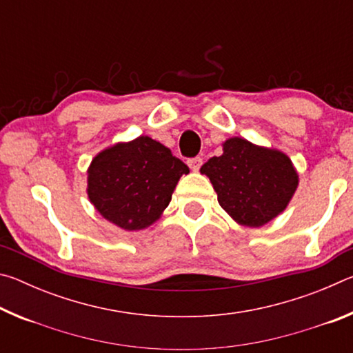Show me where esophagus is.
I'll return each mask as SVG.
<instances>
[{
    "mask_svg": "<svg viewBox=\"0 0 353 353\" xmlns=\"http://www.w3.org/2000/svg\"><path fill=\"white\" fill-rule=\"evenodd\" d=\"M187 163L190 166L191 171H199V168L202 166V159L201 157H193V159H188Z\"/></svg>",
    "mask_w": 353,
    "mask_h": 353,
    "instance_id": "obj_1",
    "label": "esophagus"
}]
</instances>
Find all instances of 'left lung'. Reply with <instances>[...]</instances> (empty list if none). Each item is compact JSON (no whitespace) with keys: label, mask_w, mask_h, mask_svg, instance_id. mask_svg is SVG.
<instances>
[{"label":"left lung","mask_w":353,"mask_h":353,"mask_svg":"<svg viewBox=\"0 0 353 353\" xmlns=\"http://www.w3.org/2000/svg\"><path fill=\"white\" fill-rule=\"evenodd\" d=\"M201 174L210 179L227 214L246 227H261L277 218L299 185L288 155L240 137L227 139L223 154L202 165Z\"/></svg>","instance_id":"obj_1"}]
</instances>
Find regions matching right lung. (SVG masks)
<instances>
[{
    "instance_id": "right-lung-1",
    "label": "right lung",
    "mask_w": 353,
    "mask_h": 353,
    "mask_svg": "<svg viewBox=\"0 0 353 353\" xmlns=\"http://www.w3.org/2000/svg\"><path fill=\"white\" fill-rule=\"evenodd\" d=\"M190 170L148 135L119 141L94 155L87 194L101 216L128 232L154 224L171 202L179 179Z\"/></svg>"
}]
</instances>
